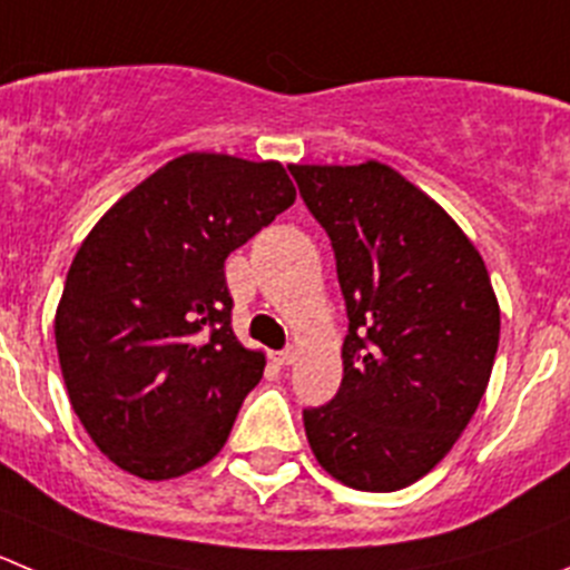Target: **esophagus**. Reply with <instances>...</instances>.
Segmentation results:
<instances>
[{"instance_id": "34e87169", "label": "esophagus", "mask_w": 570, "mask_h": 570, "mask_svg": "<svg viewBox=\"0 0 570 570\" xmlns=\"http://www.w3.org/2000/svg\"><path fill=\"white\" fill-rule=\"evenodd\" d=\"M294 357H296V350H282V352H274V355H271V361H274L276 366H291V363H294Z\"/></svg>"}]
</instances>
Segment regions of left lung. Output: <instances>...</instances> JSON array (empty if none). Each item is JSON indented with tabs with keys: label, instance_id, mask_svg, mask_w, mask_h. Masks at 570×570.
<instances>
[{
	"label": "left lung",
	"instance_id": "obj_1",
	"mask_svg": "<svg viewBox=\"0 0 570 570\" xmlns=\"http://www.w3.org/2000/svg\"><path fill=\"white\" fill-rule=\"evenodd\" d=\"M327 232L344 294V377L305 409L318 464L352 490L394 492L431 473L490 383L501 311L456 220L381 161L291 165Z\"/></svg>",
	"mask_w": 570,
	"mask_h": 570
}]
</instances>
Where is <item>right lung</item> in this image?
Here are the masks:
<instances>
[{"label": "right lung", "mask_w": 570, "mask_h": 570, "mask_svg": "<svg viewBox=\"0 0 570 570\" xmlns=\"http://www.w3.org/2000/svg\"><path fill=\"white\" fill-rule=\"evenodd\" d=\"M296 200L279 161L184 154L114 204L69 265L56 346L69 403L126 473L204 468L259 383L224 263Z\"/></svg>", "instance_id": "obj_1"}]
</instances>
